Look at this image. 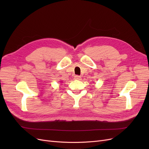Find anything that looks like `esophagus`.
Masks as SVG:
<instances>
[{
    "label": "esophagus",
    "mask_w": 149,
    "mask_h": 149,
    "mask_svg": "<svg viewBox=\"0 0 149 149\" xmlns=\"http://www.w3.org/2000/svg\"><path fill=\"white\" fill-rule=\"evenodd\" d=\"M74 78L76 80H81V77L80 76H78V75H75L74 76Z\"/></svg>",
    "instance_id": "obj_1"
}]
</instances>
